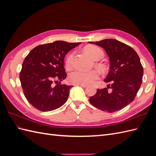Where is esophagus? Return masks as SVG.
Returning a JSON list of instances; mask_svg holds the SVG:
<instances>
[{
  "label": "esophagus",
  "mask_w": 156,
  "mask_h": 156,
  "mask_svg": "<svg viewBox=\"0 0 156 156\" xmlns=\"http://www.w3.org/2000/svg\"><path fill=\"white\" fill-rule=\"evenodd\" d=\"M75 85L81 87L83 88H87L88 87V85H87V84H75Z\"/></svg>",
  "instance_id": "esophagus-1"
}]
</instances>
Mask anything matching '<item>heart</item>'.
<instances>
[{
  "label": "heart",
  "instance_id": "heart-1",
  "mask_svg": "<svg viewBox=\"0 0 156 156\" xmlns=\"http://www.w3.org/2000/svg\"><path fill=\"white\" fill-rule=\"evenodd\" d=\"M87 54L93 60H100L104 56L103 51L95 45H88L84 48ZM73 58V53H70L66 59L65 65L67 68L72 66V60ZM100 73L96 70H91L88 72L75 69L71 72L69 75V80L71 83L75 84H90L95 82L100 78Z\"/></svg>",
  "mask_w": 156,
  "mask_h": 156
}]
</instances>
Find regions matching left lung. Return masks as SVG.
<instances>
[{
    "instance_id": "8db88e82",
    "label": "left lung",
    "mask_w": 156,
    "mask_h": 156,
    "mask_svg": "<svg viewBox=\"0 0 156 156\" xmlns=\"http://www.w3.org/2000/svg\"><path fill=\"white\" fill-rule=\"evenodd\" d=\"M88 43L104 49L110 61V71L104 79L110 84L107 88L98 89L90 102L108 112L121 110L134 100L142 84L143 67L139 56L130 46L115 39Z\"/></svg>"
}]
</instances>
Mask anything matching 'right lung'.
<instances>
[{"label": "right lung", "instance_id": "obj_1", "mask_svg": "<svg viewBox=\"0 0 156 156\" xmlns=\"http://www.w3.org/2000/svg\"><path fill=\"white\" fill-rule=\"evenodd\" d=\"M80 44L56 41L37 45L26 56L20 79L25 98L34 108L50 111L66 102L73 86L60 83L67 76L64 57ZM56 82L59 83L54 86L53 83Z\"/></svg>", "mask_w": 156, "mask_h": 156}]
</instances>
